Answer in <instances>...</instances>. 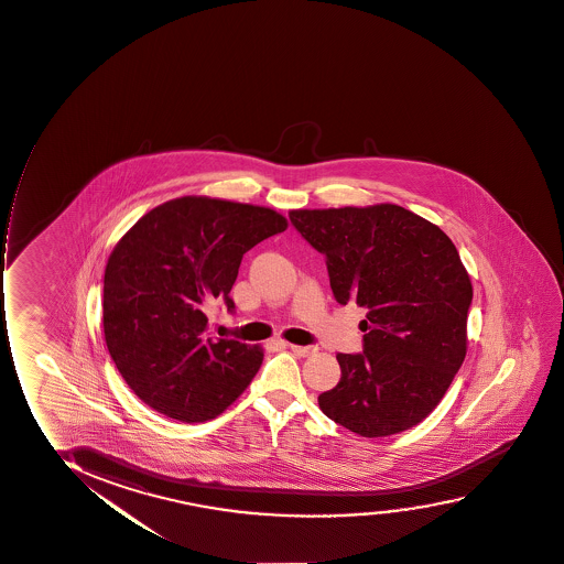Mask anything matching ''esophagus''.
I'll return each instance as SVG.
<instances>
[{"instance_id": "esophagus-1", "label": "esophagus", "mask_w": 564, "mask_h": 564, "mask_svg": "<svg viewBox=\"0 0 564 564\" xmlns=\"http://www.w3.org/2000/svg\"><path fill=\"white\" fill-rule=\"evenodd\" d=\"M290 350H292L295 356H299V358H306V356L316 352V346L290 345Z\"/></svg>"}]
</instances>
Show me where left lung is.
I'll return each instance as SVG.
<instances>
[{"instance_id": "8db88e82", "label": "left lung", "mask_w": 564, "mask_h": 564, "mask_svg": "<svg viewBox=\"0 0 564 564\" xmlns=\"http://www.w3.org/2000/svg\"><path fill=\"white\" fill-rule=\"evenodd\" d=\"M290 219L326 256L337 303L367 311L364 352L337 354L339 384L318 395L319 409L364 437L419 424L468 348L474 290L453 240L398 204L292 210Z\"/></svg>"}]
</instances>
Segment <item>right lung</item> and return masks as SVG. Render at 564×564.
I'll list each match as a JSON object with an SVG mask.
<instances>
[{
    "instance_id": "obj_1",
    "label": "right lung",
    "mask_w": 564,
    "mask_h": 564,
    "mask_svg": "<svg viewBox=\"0 0 564 564\" xmlns=\"http://www.w3.org/2000/svg\"><path fill=\"white\" fill-rule=\"evenodd\" d=\"M263 206L182 197L148 212L111 251L104 335L132 392L180 422H204L245 392L263 350L214 339L208 311L229 297L246 251L285 231Z\"/></svg>"
}]
</instances>
